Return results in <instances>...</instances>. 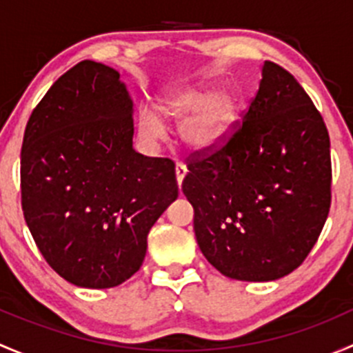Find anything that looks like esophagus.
I'll return each mask as SVG.
<instances>
[{
	"mask_svg": "<svg viewBox=\"0 0 353 353\" xmlns=\"http://www.w3.org/2000/svg\"><path fill=\"white\" fill-rule=\"evenodd\" d=\"M186 174H188V167L181 162L176 163V179H177V184H179V188L181 184H183V179L186 177Z\"/></svg>",
	"mask_w": 353,
	"mask_h": 353,
	"instance_id": "34e87169",
	"label": "esophagus"
}]
</instances>
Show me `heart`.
<instances>
[{"label": "heart", "mask_w": 353, "mask_h": 353, "mask_svg": "<svg viewBox=\"0 0 353 353\" xmlns=\"http://www.w3.org/2000/svg\"><path fill=\"white\" fill-rule=\"evenodd\" d=\"M159 110L170 121H183L181 138L190 148L210 152L232 137L239 121V97L230 88L215 90L213 85L176 88L159 99ZM140 133L145 140H162L163 126L154 110L140 109Z\"/></svg>", "instance_id": "b5f03b06"}]
</instances>
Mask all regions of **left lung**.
Returning <instances> with one entry per match:
<instances>
[{
	"mask_svg": "<svg viewBox=\"0 0 353 353\" xmlns=\"http://www.w3.org/2000/svg\"><path fill=\"white\" fill-rule=\"evenodd\" d=\"M183 193L194 236L222 275L272 282L302 265L328 219L330 137L299 81L265 61L243 126L212 154H194Z\"/></svg>",
	"mask_w": 353,
	"mask_h": 353,
	"instance_id": "left-lung-1",
	"label": "left lung"
}]
</instances>
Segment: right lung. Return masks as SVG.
Instances as JSON below:
<instances>
[{"mask_svg": "<svg viewBox=\"0 0 353 353\" xmlns=\"http://www.w3.org/2000/svg\"><path fill=\"white\" fill-rule=\"evenodd\" d=\"M133 101L114 68L78 63L32 110L20 181L28 230L66 282L110 288L140 270L177 198L174 162L133 148Z\"/></svg>", "mask_w": 353, "mask_h": 353, "instance_id": "1", "label": "right lung"}]
</instances>
